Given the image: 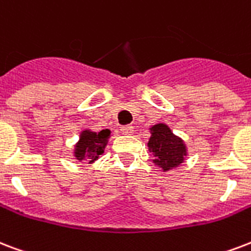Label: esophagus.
I'll list each match as a JSON object with an SVG mask.
<instances>
[{
  "label": "esophagus",
  "mask_w": 251,
  "mask_h": 251,
  "mask_svg": "<svg viewBox=\"0 0 251 251\" xmlns=\"http://www.w3.org/2000/svg\"><path fill=\"white\" fill-rule=\"evenodd\" d=\"M134 131V127L131 125H126L121 127V133L122 134H131Z\"/></svg>",
  "instance_id": "1"
}]
</instances>
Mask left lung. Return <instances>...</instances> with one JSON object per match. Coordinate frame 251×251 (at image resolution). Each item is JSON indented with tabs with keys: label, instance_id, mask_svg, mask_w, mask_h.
Here are the masks:
<instances>
[{
	"label": "left lung",
	"instance_id": "left-lung-1",
	"mask_svg": "<svg viewBox=\"0 0 251 251\" xmlns=\"http://www.w3.org/2000/svg\"><path fill=\"white\" fill-rule=\"evenodd\" d=\"M151 137L147 142L149 151L152 152L154 163L162 171H170L179 167L187 156L184 141L172 133L166 124H156L150 127Z\"/></svg>",
	"mask_w": 251,
	"mask_h": 251
}]
</instances>
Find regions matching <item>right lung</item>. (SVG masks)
Masks as SVG:
<instances>
[{"label": "right lung", "instance_id": "1", "mask_svg": "<svg viewBox=\"0 0 251 251\" xmlns=\"http://www.w3.org/2000/svg\"><path fill=\"white\" fill-rule=\"evenodd\" d=\"M110 130L104 129L96 133L89 129L83 130L80 133L79 141L75 145L74 155L76 159L87 160L88 163H95L99 159V156L104 154V150L108 145Z\"/></svg>", "mask_w": 251, "mask_h": 251}]
</instances>
